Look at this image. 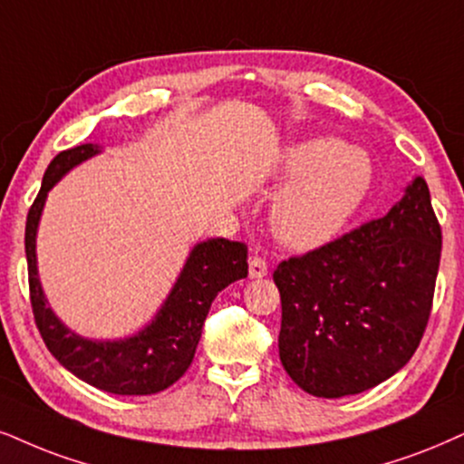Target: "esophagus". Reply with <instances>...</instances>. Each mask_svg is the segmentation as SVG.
Returning a JSON list of instances; mask_svg holds the SVG:
<instances>
[{"instance_id": "34e87169", "label": "esophagus", "mask_w": 464, "mask_h": 464, "mask_svg": "<svg viewBox=\"0 0 464 464\" xmlns=\"http://www.w3.org/2000/svg\"><path fill=\"white\" fill-rule=\"evenodd\" d=\"M268 276V265L265 258H258V256H254V258L249 260V277L251 279H260V277H266Z\"/></svg>"}]
</instances>
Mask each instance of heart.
Segmentation results:
<instances>
[{
  "label": "heart",
  "instance_id": "1",
  "mask_svg": "<svg viewBox=\"0 0 464 464\" xmlns=\"http://www.w3.org/2000/svg\"><path fill=\"white\" fill-rule=\"evenodd\" d=\"M277 174L295 182L273 206V232L285 247L303 251L334 241L362 208L374 180L368 154L334 137L293 144Z\"/></svg>",
  "mask_w": 464,
  "mask_h": 464
}]
</instances>
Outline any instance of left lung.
Here are the masks:
<instances>
[{"mask_svg":"<svg viewBox=\"0 0 464 464\" xmlns=\"http://www.w3.org/2000/svg\"><path fill=\"white\" fill-rule=\"evenodd\" d=\"M441 226L421 176L381 219L279 262V359L303 392L342 398L409 363L432 310Z\"/></svg>","mask_w":464,"mask_h":464,"instance_id":"left-lung-1","label":"left lung"}]
</instances>
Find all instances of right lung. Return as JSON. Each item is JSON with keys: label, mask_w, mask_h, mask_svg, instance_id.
<instances>
[{"label": "right lung", "mask_w": 464, "mask_h": 464, "mask_svg": "<svg viewBox=\"0 0 464 464\" xmlns=\"http://www.w3.org/2000/svg\"><path fill=\"white\" fill-rule=\"evenodd\" d=\"M94 144L60 152L44 171L43 187L25 223V256L34 320L49 353L77 379L116 396H150L174 385L196 354L210 303L226 285L247 277V245L208 238L191 249L168 299L140 334L124 340H88L77 335L47 305L36 268V232L44 199L66 171L99 154Z\"/></svg>", "instance_id": "add662e5"}]
</instances>
